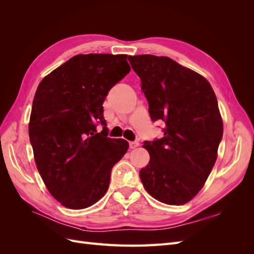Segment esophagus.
Returning <instances> with one entry per match:
<instances>
[{
	"label": "esophagus",
	"instance_id": "34e87169",
	"mask_svg": "<svg viewBox=\"0 0 254 254\" xmlns=\"http://www.w3.org/2000/svg\"><path fill=\"white\" fill-rule=\"evenodd\" d=\"M137 146H139V142H136V141H133V142H129V147L131 148V149H134V148H136Z\"/></svg>",
	"mask_w": 254,
	"mask_h": 254
}]
</instances>
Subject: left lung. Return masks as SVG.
I'll return each instance as SVG.
<instances>
[{
    "label": "left lung",
    "mask_w": 254,
    "mask_h": 254,
    "mask_svg": "<svg viewBox=\"0 0 254 254\" xmlns=\"http://www.w3.org/2000/svg\"><path fill=\"white\" fill-rule=\"evenodd\" d=\"M141 78L152 121L165 123L164 136L145 142L149 163L140 171L147 193L180 205L202 189L216 162L224 132L217 98L210 82L164 56H129Z\"/></svg>",
    "instance_id": "left-lung-1"
}]
</instances>
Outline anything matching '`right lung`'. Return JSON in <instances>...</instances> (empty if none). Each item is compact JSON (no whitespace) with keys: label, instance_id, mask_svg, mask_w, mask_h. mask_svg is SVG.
Returning a JSON list of instances; mask_svg holds the SVG:
<instances>
[{"label":"right lung","instance_id":"1","mask_svg":"<svg viewBox=\"0 0 254 254\" xmlns=\"http://www.w3.org/2000/svg\"><path fill=\"white\" fill-rule=\"evenodd\" d=\"M127 55H76L41 80L28 132L35 162L51 195L68 209L97 202L129 145L107 136L103 103L130 71ZM104 126L97 133L96 125Z\"/></svg>","mask_w":254,"mask_h":254}]
</instances>
